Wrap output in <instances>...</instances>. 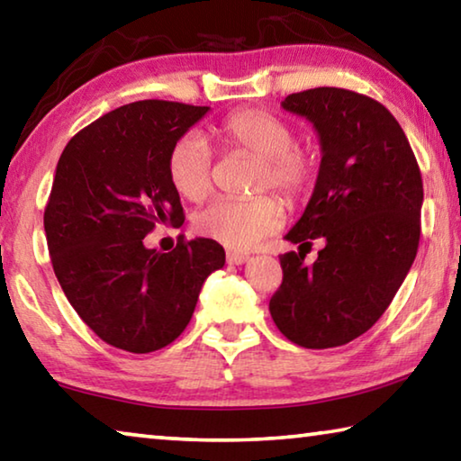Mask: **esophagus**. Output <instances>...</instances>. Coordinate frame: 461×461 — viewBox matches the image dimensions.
Segmentation results:
<instances>
[{"label":"esophagus","instance_id":"esophagus-1","mask_svg":"<svg viewBox=\"0 0 461 461\" xmlns=\"http://www.w3.org/2000/svg\"><path fill=\"white\" fill-rule=\"evenodd\" d=\"M225 260H228V264H236V267H240V264H246L249 260V256L244 252H228L225 254Z\"/></svg>","mask_w":461,"mask_h":461}]
</instances>
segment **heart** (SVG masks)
<instances>
[{
  "label": "heart",
  "instance_id": "b5f03b06",
  "mask_svg": "<svg viewBox=\"0 0 461 461\" xmlns=\"http://www.w3.org/2000/svg\"><path fill=\"white\" fill-rule=\"evenodd\" d=\"M220 138L230 150H244L260 158L258 189H276L288 201L311 191L317 160L307 148L294 144V131L285 120L264 109H238L220 126ZM170 185L181 197L201 201L213 185V156L205 140L185 134L170 146L167 158ZM285 223V205L276 194L254 199H215L194 215V230L220 244L244 249Z\"/></svg>",
  "mask_w": 461,
  "mask_h": 461
}]
</instances>
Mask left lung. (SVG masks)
I'll return each instance as SVG.
<instances>
[{
    "label": "left lung",
    "instance_id": "obj_1",
    "mask_svg": "<svg viewBox=\"0 0 461 461\" xmlns=\"http://www.w3.org/2000/svg\"><path fill=\"white\" fill-rule=\"evenodd\" d=\"M286 112L307 118L321 165L305 213L286 233L299 252L280 256L283 285L270 315L301 348L360 338L393 303L415 262L423 178L399 122L376 99L338 87L293 93ZM323 239L313 265L300 248Z\"/></svg>",
    "mask_w": 461,
    "mask_h": 461
}]
</instances>
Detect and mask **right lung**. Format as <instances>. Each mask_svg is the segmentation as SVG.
I'll list each match as a JSON object with an SVG mask.
<instances>
[{"label":"right lung","instance_id":"right-lung-1","mask_svg":"<svg viewBox=\"0 0 461 461\" xmlns=\"http://www.w3.org/2000/svg\"><path fill=\"white\" fill-rule=\"evenodd\" d=\"M209 107L146 99L89 123L62 150L44 209L50 262L68 303L109 346L148 354L189 325L201 286L225 264L213 240L144 246L185 221L168 150Z\"/></svg>","mask_w":461,"mask_h":461}]
</instances>
